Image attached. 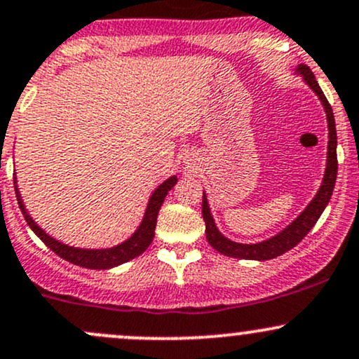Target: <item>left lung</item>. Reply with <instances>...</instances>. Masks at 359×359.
I'll return each instance as SVG.
<instances>
[{
    "label": "left lung",
    "instance_id": "8db88e82",
    "mask_svg": "<svg viewBox=\"0 0 359 359\" xmlns=\"http://www.w3.org/2000/svg\"><path fill=\"white\" fill-rule=\"evenodd\" d=\"M297 71L302 74L305 83L317 93V97L320 98L325 110L327 126H329V147H327V167L324 173V180H322V186L318 189L317 194H315V198L310 201V204L305 208V211H303L293 223L288 224L283 231H279L278 235H274L273 238L264 240V242L259 243H237L231 242V240H228L226 237H223V235L219 233L218 228H216L215 219H212L211 216L206 194H203V218L204 223H206V238L212 249L218 250L219 254L228 255V257L250 259V261H269V259H274L278 257V255H283L285 252L291 250L294 245H298V243L305 238V235L309 233L310 230H312L313 224L317 223L318 218H320L322 211H324L327 204H329L330 196H332L334 184H336L337 177V135L332 107H330V104L327 102L324 92H322V88L318 86L317 80H315L313 73L310 71L309 66L298 65Z\"/></svg>",
    "mask_w": 359,
    "mask_h": 359
}]
</instances>
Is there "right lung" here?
<instances>
[{"instance_id":"right-lung-1","label":"right lung","mask_w":359,"mask_h":359,"mask_svg":"<svg viewBox=\"0 0 359 359\" xmlns=\"http://www.w3.org/2000/svg\"><path fill=\"white\" fill-rule=\"evenodd\" d=\"M15 180V179H13ZM177 184V177H170V179L165 180L163 184H160L158 189H155V192L151 194V198L148 201L147 211H144L143 222L135 233L131 235V238H128L126 242L119 243L116 247H110V249H76V247L65 245V243L57 242L56 238L49 237L37 223L30 218V215L27 212L25 206H23V201L20 198V192L17 189V180H15V194H17L18 206L22 210L23 216H25V222L32 228V231L37 235L42 242L49 247L54 254L62 257L65 261H68L74 266L86 267V269H110V267H116L119 264H124L131 259L137 257V255L143 254L148 249L149 243L153 242L155 237V226H156V216L163 204L165 196L168 194V191Z\"/></svg>"}]
</instances>
